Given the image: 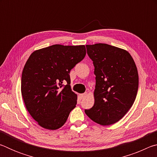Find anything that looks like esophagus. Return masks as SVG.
Returning a JSON list of instances; mask_svg holds the SVG:
<instances>
[{
  "instance_id": "34e87169",
  "label": "esophagus",
  "mask_w": 157,
  "mask_h": 157,
  "mask_svg": "<svg viewBox=\"0 0 157 157\" xmlns=\"http://www.w3.org/2000/svg\"><path fill=\"white\" fill-rule=\"evenodd\" d=\"M79 95H80V98H81L82 99V98H84L86 97V93H84V94H80Z\"/></svg>"
}]
</instances>
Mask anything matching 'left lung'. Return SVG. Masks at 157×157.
<instances>
[{
	"instance_id": "obj_1",
	"label": "left lung",
	"mask_w": 157,
	"mask_h": 157,
	"mask_svg": "<svg viewBox=\"0 0 157 157\" xmlns=\"http://www.w3.org/2000/svg\"><path fill=\"white\" fill-rule=\"evenodd\" d=\"M95 67L94 105L85 113L101 125H110L132 107L139 88V74L131 55L106 44L86 45Z\"/></svg>"
}]
</instances>
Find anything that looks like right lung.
<instances>
[{"label":"right lung","mask_w":157,"mask_h":157,"mask_svg":"<svg viewBox=\"0 0 157 157\" xmlns=\"http://www.w3.org/2000/svg\"><path fill=\"white\" fill-rule=\"evenodd\" d=\"M85 55L84 45L55 44L29 57L22 72L21 94L29 113L41 127L60 128L75 107L78 95L71 90L69 73Z\"/></svg>","instance_id":"1"}]
</instances>
